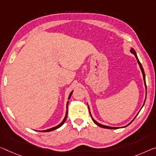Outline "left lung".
I'll use <instances>...</instances> for the list:
<instances>
[{
  "label": "left lung",
  "mask_w": 156,
  "mask_h": 156,
  "mask_svg": "<svg viewBox=\"0 0 156 156\" xmlns=\"http://www.w3.org/2000/svg\"><path fill=\"white\" fill-rule=\"evenodd\" d=\"M130 52H131V53L133 54V55H134L135 56V58H136V59H137V62H138V64H139V65H140V69H141V71H142V75H143V78H144V84H145V87H146V90H147V85H146V80H145V73H144V69H143V67H142V64L140 63V60H139V59H138V58H137V53H136V52L135 51V50L133 48H131L130 49ZM144 103H145V101H144ZM144 105H143V106H144ZM142 106V107H143ZM88 108H89V106H88ZM89 111H90V115H91V113H90V108H89ZM91 119L93 120V122H94L96 125L97 126H100V127H101V128H108V129H117V128H124V127H126V126H128V125L130 124V123H132V122H130L129 124H128V125H126V126H125L124 127H111V126H104V125H103V124H101V123H98L97 122H96V121H95L94 119H93V117H91ZM135 119V118H134Z\"/></svg>",
  "instance_id": "obj_1"
}]
</instances>
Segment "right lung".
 <instances>
[{
	"label": "right lung",
	"instance_id": "obj_1",
	"mask_svg": "<svg viewBox=\"0 0 156 156\" xmlns=\"http://www.w3.org/2000/svg\"><path fill=\"white\" fill-rule=\"evenodd\" d=\"M72 93H73V91H71V92L70 93V94H69V98H68V99H69V98H71V95H72ZM68 103H69V101H68V102H67V104H66V115H65V118H64V119H63L62 122L60 123V124L57 126H55V127H53V128H49V129H48V130H42V131H40V132H50V131H52V130H54L57 129V128H60V126H62V125L64 124V123L65 122V121H66V117H67V111H68V110H67V109H68Z\"/></svg>",
	"mask_w": 156,
	"mask_h": 156
}]
</instances>
